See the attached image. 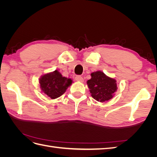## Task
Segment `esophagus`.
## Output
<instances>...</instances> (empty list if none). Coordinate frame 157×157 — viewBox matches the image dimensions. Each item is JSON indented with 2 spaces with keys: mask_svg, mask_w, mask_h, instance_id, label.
<instances>
[{
  "mask_svg": "<svg viewBox=\"0 0 157 157\" xmlns=\"http://www.w3.org/2000/svg\"><path fill=\"white\" fill-rule=\"evenodd\" d=\"M75 80H77L78 82H84V79L83 78L81 77V76H77V77H75Z\"/></svg>",
  "mask_w": 157,
  "mask_h": 157,
  "instance_id": "1",
  "label": "esophagus"
}]
</instances>
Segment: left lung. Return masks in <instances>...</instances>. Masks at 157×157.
I'll return each instance as SVG.
<instances>
[{"mask_svg": "<svg viewBox=\"0 0 157 157\" xmlns=\"http://www.w3.org/2000/svg\"><path fill=\"white\" fill-rule=\"evenodd\" d=\"M91 77L87 81V84L92 97L101 103L113 98L118 88L117 80L100 71L92 73Z\"/></svg>", "mask_w": 157, "mask_h": 157, "instance_id": "8db88e82", "label": "left lung"}]
</instances>
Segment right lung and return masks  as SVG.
I'll return each mask as SVG.
<instances>
[{
	"label": "right lung",
	"instance_id": "1",
	"mask_svg": "<svg viewBox=\"0 0 157 157\" xmlns=\"http://www.w3.org/2000/svg\"><path fill=\"white\" fill-rule=\"evenodd\" d=\"M72 80L63 77L58 70L42 75L39 79L42 92L51 99H56L63 95L72 84Z\"/></svg>",
	"mask_w": 157,
	"mask_h": 157
}]
</instances>
